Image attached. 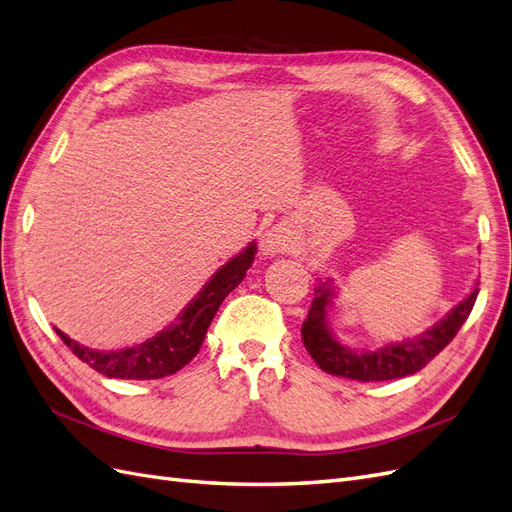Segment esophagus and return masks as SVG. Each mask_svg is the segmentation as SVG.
<instances>
[{"label":"esophagus","mask_w":512,"mask_h":512,"mask_svg":"<svg viewBox=\"0 0 512 512\" xmlns=\"http://www.w3.org/2000/svg\"><path fill=\"white\" fill-rule=\"evenodd\" d=\"M262 252L265 254H280L288 250V237L282 228H273L269 230L265 237H262Z\"/></svg>","instance_id":"1"}]
</instances>
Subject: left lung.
Segmentation results:
<instances>
[{
  "label": "left lung",
  "mask_w": 512,
  "mask_h": 512,
  "mask_svg": "<svg viewBox=\"0 0 512 512\" xmlns=\"http://www.w3.org/2000/svg\"><path fill=\"white\" fill-rule=\"evenodd\" d=\"M478 288L472 290L466 301H461L451 309L444 320L436 327L421 333L406 342H395L378 350H350L342 346L333 337L329 329V307L335 297V288L331 282H320L314 288V301L309 307V314L303 322V344L307 352L312 354L316 365L333 376H342L361 382H380V380H395L421 371L433 356L440 354L453 337L461 329V324L468 320Z\"/></svg>",
  "instance_id": "obj_1"
}]
</instances>
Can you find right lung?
Returning <instances> with one entry per match:
<instances>
[{
	"mask_svg": "<svg viewBox=\"0 0 512 512\" xmlns=\"http://www.w3.org/2000/svg\"><path fill=\"white\" fill-rule=\"evenodd\" d=\"M254 254L256 243H250L239 256L228 260L222 269L215 271L207 286L183 309L175 324H170L168 329L134 348L115 352L89 350L76 344L74 339L59 329H55V333L83 363L96 369L102 376L121 380H153L177 374L183 365H188L198 354L215 312L228 297V292L241 284L247 269L252 267Z\"/></svg>",
	"mask_w": 512,
	"mask_h": 512,
	"instance_id": "right-lung-1",
	"label": "right lung"
}]
</instances>
